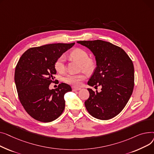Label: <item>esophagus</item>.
<instances>
[{"mask_svg":"<svg viewBox=\"0 0 154 154\" xmlns=\"http://www.w3.org/2000/svg\"><path fill=\"white\" fill-rule=\"evenodd\" d=\"M81 88H75V87H72V90H73V91H79L80 90Z\"/></svg>","mask_w":154,"mask_h":154,"instance_id":"1","label":"esophagus"}]
</instances>
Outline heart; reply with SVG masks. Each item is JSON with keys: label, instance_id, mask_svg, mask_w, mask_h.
I'll return each instance as SVG.
<instances>
[{"label": "heart", "instance_id": "heart-1", "mask_svg": "<svg viewBox=\"0 0 154 154\" xmlns=\"http://www.w3.org/2000/svg\"><path fill=\"white\" fill-rule=\"evenodd\" d=\"M71 57L81 63L83 69L87 73H91L96 68V63L91 59L89 58V55L86 51L76 48L72 51L70 53ZM65 61L66 57L65 55L60 56L55 63V68L58 73H63L65 69ZM86 78V75L84 73L78 75L69 74L66 75L63 80L67 84L73 86L75 87H79L82 84V81Z\"/></svg>", "mask_w": 154, "mask_h": 154}]
</instances>
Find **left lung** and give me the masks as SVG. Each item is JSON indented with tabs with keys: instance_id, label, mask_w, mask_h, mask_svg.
<instances>
[{
	"instance_id": "obj_1",
	"label": "left lung",
	"mask_w": 154,
	"mask_h": 154,
	"mask_svg": "<svg viewBox=\"0 0 154 154\" xmlns=\"http://www.w3.org/2000/svg\"><path fill=\"white\" fill-rule=\"evenodd\" d=\"M93 53L96 68L88 82L90 86L102 87L101 92L88 88L89 97L85 102L88 112L101 120L119 114L132 95L134 68L132 60L121 48L101 40L78 41Z\"/></svg>"
}]
</instances>
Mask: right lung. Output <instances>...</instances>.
Wrapping results in <instances>:
<instances>
[{
	"instance_id": "add662e5",
	"label": "right lung",
	"mask_w": 154,
	"mask_h": 154,
	"mask_svg": "<svg viewBox=\"0 0 154 154\" xmlns=\"http://www.w3.org/2000/svg\"><path fill=\"white\" fill-rule=\"evenodd\" d=\"M74 45L53 43L31 48L18 61L14 76L18 96L26 112L33 119L50 122L64 111V95L71 91V86L61 83L56 89H50L49 86L57 73L56 60Z\"/></svg>"
}]
</instances>
